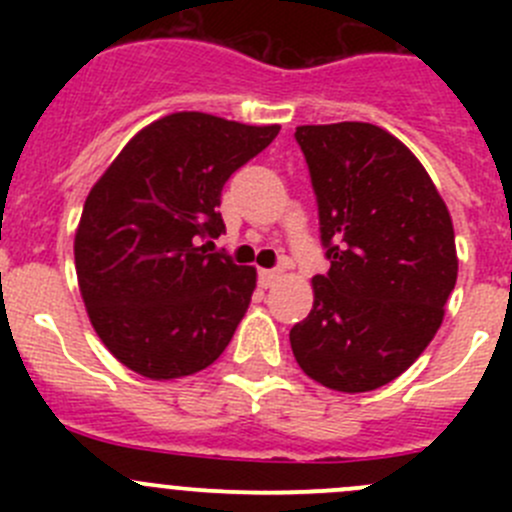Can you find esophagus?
I'll use <instances>...</instances> for the list:
<instances>
[{
  "instance_id": "1",
  "label": "esophagus",
  "mask_w": 512,
  "mask_h": 512,
  "mask_svg": "<svg viewBox=\"0 0 512 512\" xmlns=\"http://www.w3.org/2000/svg\"><path fill=\"white\" fill-rule=\"evenodd\" d=\"M280 280V270H260L257 272V282H260V287H272L275 282Z\"/></svg>"
}]
</instances>
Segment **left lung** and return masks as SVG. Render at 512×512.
<instances>
[{
    "mask_svg": "<svg viewBox=\"0 0 512 512\" xmlns=\"http://www.w3.org/2000/svg\"><path fill=\"white\" fill-rule=\"evenodd\" d=\"M317 195L327 275L289 332L297 364L334 391L404 374L443 322L456 287L451 215L414 153L384 128L344 121L294 131Z\"/></svg>",
    "mask_w": 512,
    "mask_h": 512,
    "instance_id": "left-lung-1",
    "label": "left lung"
}]
</instances>
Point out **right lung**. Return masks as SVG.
Here are the masks:
<instances>
[{
  "instance_id": "1",
  "label": "right lung",
  "mask_w": 512,
  "mask_h": 512,
  "mask_svg": "<svg viewBox=\"0 0 512 512\" xmlns=\"http://www.w3.org/2000/svg\"><path fill=\"white\" fill-rule=\"evenodd\" d=\"M280 126L183 111L143 128L91 188L76 230L81 297L108 352L148 379L213 364L255 289V270L210 252L220 195Z\"/></svg>"
}]
</instances>
